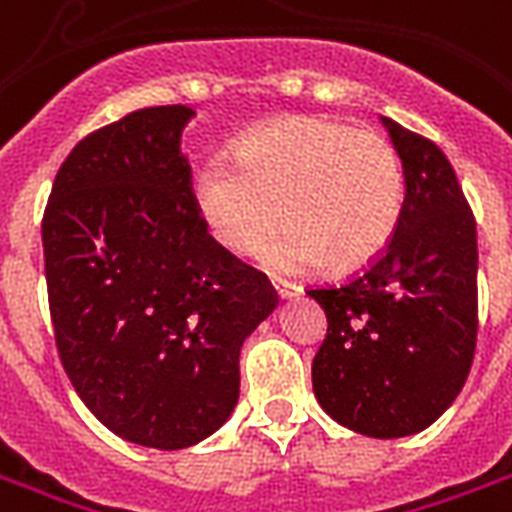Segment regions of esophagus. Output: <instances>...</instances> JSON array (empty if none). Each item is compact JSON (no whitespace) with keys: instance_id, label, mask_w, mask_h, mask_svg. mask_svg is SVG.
Returning <instances> with one entry per match:
<instances>
[{"instance_id":"1","label":"esophagus","mask_w":512,"mask_h":512,"mask_svg":"<svg viewBox=\"0 0 512 512\" xmlns=\"http://www.w3.org/2000/svg\"><path fill=\"white\" fill-rule=\"evenodd\" d=\"M273 290H276V295L282 300H292V298H298V287H292V284L287 282H273Z\"/></svg>"}]
</instances>
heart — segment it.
Masks as SVG:
<instances>
[{"instance_id": "heart-1", "label": "heart", "mask_w": 512, "mask_h": 512, "mask_svg": "<svg viewBox=\"0 0 512 512\" xmlns=\"http://www.w3.org/2000/svg\"><path fill=\"white\" fill-rule=\"evenodd\" d=\"M225 158L201 163L193 198L222 249L249 255L276 222L260 260L298 276L327 260L349 271L389 244L405 201L395 144L373 128L325 115H295L252 128Z\"/></svg>"}]
</instances>
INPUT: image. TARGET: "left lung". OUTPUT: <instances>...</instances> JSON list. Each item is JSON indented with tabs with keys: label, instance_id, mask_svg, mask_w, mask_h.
Listing matches in <instances>:
<instances>
[{
	"label": "left lung",
	"instance_id": "8db88e82",
	"mask_svg": "<svg viewBox=\"0 0 512 512\" xmlns=\"http://www.w3.org/2000/svg\"><path fill=\"white\" fill-rule=\"evenodd\" d=\"M403 161L405 201L368 268L308 295L327 335L311 381L330 419L368 438L427 429L462 392L478 338L475 217L438 144L381 117Z\"/></svg>",
	"mask_w": 512,
	"mask_h": 512
}]
</instances>
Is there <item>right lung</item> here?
<instances>
[{
  "label": "right lung",
  "mask_w": 512,
  "mask_h": 512,
  "mask_svg": "<svg viewBox=\"0 0 512 512\" xmlns=\"http://www.w3.org/2000/svg\"><path fill=\"white\" fill-rule=\"evenodd\" d=\"M185 104L93 131L58 169L42 217L61 365L128 443H201L239 403L241 346L279 298L209 236L193 198Z\"/></svg>",
  "instance_id": "add662e5"
}]
</instances>
